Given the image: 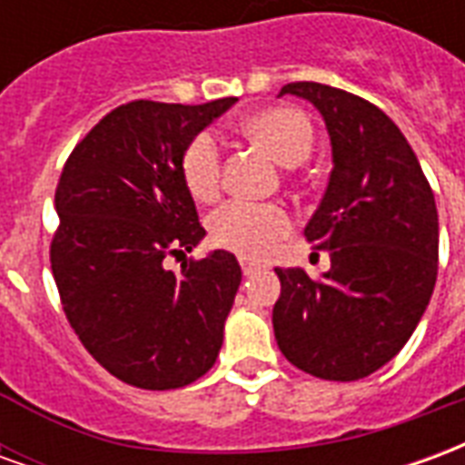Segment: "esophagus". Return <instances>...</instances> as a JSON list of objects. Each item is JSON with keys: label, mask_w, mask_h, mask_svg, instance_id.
I'll return each mask as SVG.
<instances>
[{"label": "esophagus", "mask_w": 465, "mask_h": 465, "mask_svg": "<svg viewBox=\"0 0 465 465\" xmlns=\"http://www.w3.org/2000/svg\"><path fill=\"white\" fill-rule=\"evenodd\" d=\"M239 263H242L243 276H252V273H256L259 269H262V263L252 262V259H239Z\"/></svg>", "instance_id": "obj_1"}]
</instances>
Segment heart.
I'll use <instances>...</instances> for the list:
<instances>
[{
	"mask_svg": "<svg viewBox=\"0 0 465 465\" xmlns=\"http://www.w3.org/2000/svg\"><path fill=\"white\" fill-rule=\"evenodd\" d=\"M242 134L272 153L282 166L302 163L313 146L309 116L293 106H266L242 122ZM182 179L196 202H213L222 192L223 153L212 134H196L182 153ZM292 232V216L279 203L232 202L209 219L216 246L242 256H266Z\"/></svg>",
	"mask_w": 465,
	"mask_h": 465,
	"instance_id": "heart-1",
	"label": "heart"
}]
</instances>
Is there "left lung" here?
<instances>
[{"label":"left lung","mask_w":465,"mask_h":465,"mask_svg":"<svg viewBox=\"0 0 465 465\" xmlns=\"http://www.w3.org/2000/svg\"><path fill=\"white\" fill-rule=\"evenodd\" d=\"M283 94L322 112L333 169L303 236L331 252V272L276 269V343L296 369L359 381L389 363L429 306L439 273V212L416 153L396 124L366 99L319 82Z\"/></svg>","instance_id":"obj_1"}]
</instances>
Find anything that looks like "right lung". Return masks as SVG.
<instances>
[{"label": "right lung", "instance_id": "obj_1", "mask_svg": "<svg viewBox=\"0 0 465 465\" xmlns=\"http://www.w3.org/2000/svg\"><path fill=\"white\" fill-rule=\"evenodd\" d=\"M236 96L206 104L134 99L76 143L54 193L49 262L66 322L129 386L169 391L212 369L242 283L229 252L163 269L202 242L182 153Z\"/></svg>", "mask_w": 465, "mask_h": 465}]
</instances>
